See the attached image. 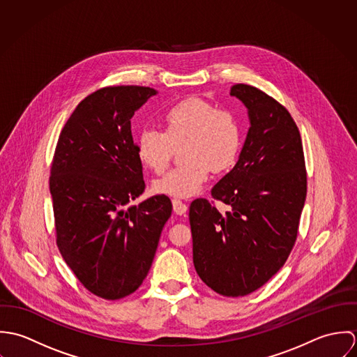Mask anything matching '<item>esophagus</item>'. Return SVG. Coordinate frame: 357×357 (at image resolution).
Instances as JSON below:
<instances>
[{
    "mask_svg": "<svg viewBox=\"0 0 357 357\" xmlns=\"http://www.w3.org/2000/svg\"><path fill=\"white\" fill-rule=\"evenodd\" d=\"M172 204H173V210H174L176 214L181 215V214H184L187 211V204H185V202H183L180 199H173Z\"/></svg>",
    "mask_w": 357,
    "mask_h": 357,
    "instance_id": "1",
    "label": "esophagus"
}]
</instances>
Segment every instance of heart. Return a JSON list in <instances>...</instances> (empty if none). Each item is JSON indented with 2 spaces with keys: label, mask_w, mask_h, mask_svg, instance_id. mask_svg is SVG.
Here are the masks:
<instances>
[{
  "label": "heart",
  "mask_w": 357,
  "mask_h": 357,
  "mask_svg": "<svg viewBox=\"0 0 357 357\" xmlns=\"http://www.w3.org/2000/svg\"><path fill=\"white\" fill-rule=\"evenodd\" d=\"M162 132L140 133L137 153L146 167L162 174L170 165L174 149H181L184 163L153 183L156 194L188 198L199 192L210 170L229 169L241 149V129L235 115L202 99H187L165 111Z\"/></svg>",
  "instance_id": "b5f03b06"
}]
</instances>
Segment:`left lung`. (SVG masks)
<instances>
[{
	"label": "left lung",
	"instance_id": "left-lung-1",
	"mask_svg": "<svg viewBox=\"0 0 357 357\" xmlns=\"http://www.w3.org/2000/svg\"><path fill=\"white\" fill-rule=\"evenodd\" d=\"M249 108L250 129L235 167L213 188V201L190 206L194 265L204 283L225 297L264 286L287 261L306 198L300 130L287 108L261 89L231 88Z\"/></svg>",
	"mask_w": 357,
	"mask_h": 357
}]
</instances>
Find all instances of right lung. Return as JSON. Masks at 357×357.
<instances>
[{"label": "right lung", "mask_w": 357, "mask_h": 357, "mask_svg": "<svg viewBox=\"0 0 357 357\" xmlns=\"http://www.w3.org/2000/svg\"><path fill=\"white\" fill-rule=\"evenodd\" d=\"M156 93L136 85L91 93L67 119L53 153L56 245L81 284L104 300L142 286L172 215L166 195L126 208L146 190L130 119Z\"/></svg>", "instance_id": "add662e5"}]
</instances>
